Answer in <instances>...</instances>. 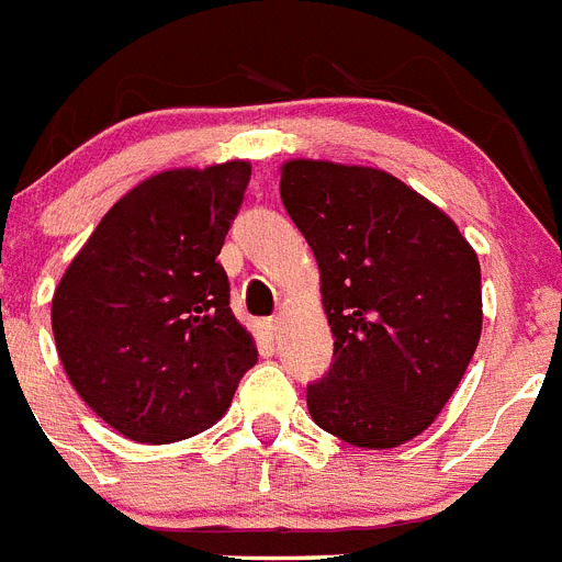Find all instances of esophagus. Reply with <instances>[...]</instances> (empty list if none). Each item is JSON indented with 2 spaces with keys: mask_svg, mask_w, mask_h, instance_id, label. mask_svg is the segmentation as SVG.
Listing matches in <instances>:
<instances>
[{
  "mask_svg": "<svg viewBox=\"0 0 562 562\" xmlns=\"http://www.w3.org/2000/svg\"><path fill=\"white\" fill-rule=\"evenodd\" d=\"M260 328L266 336H277V328H280V319H266L260 322Z\"/></svg>",
  "mask_w": 562,
  "mask_h": 562,
  "instance_id": "34e87169",
  "label": "esophagus"
}]
</instances>
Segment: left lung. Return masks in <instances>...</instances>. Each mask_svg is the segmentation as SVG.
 <instances>
[{
	"instance_id": "8db88e82",
	"label": "left lung",
	"mask_w": 562,
	"mask_h": 562,
	"mask_svg": "<svg viewBox=\"0 0 562 562\" xmlns=\"http://www.w3.org/2000/svg\"><path fill=\"white\" fill-rule=\"evenodd\" d=\"M280 198L308 240L334 364L308 384L311 418L387 450L436 422L481 339V266L456 223L370 166L291 160Z\"/></svg>"
}]
</instances>
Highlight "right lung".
Wrapping results in <instances>:
<instances>
[{"label":"right lung","instance_id":"obj_1","mask_svg":"<svg viewBox=\"0 0 562 562\" xmlns=\"http://www.w3.org/2000/svg\"><path fill=\"white\" fill-rule=\"evenodd\" d=\"M246 160L172 169L104 214L53 294V336L95 416L140 443L212 427L257 348L217 262L243 206Z\"/></svg>","mask_w":562,"mask_h":562}]
</instances>
